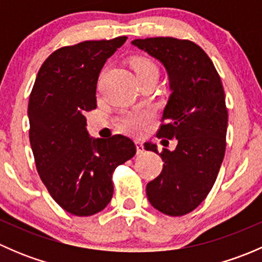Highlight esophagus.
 Segmentation results:
<instances>
[{"mask_svg": "<svg viewBox=\"0 0 262 262\" xmlns=\"http://www.w3.org/2000/svg\"><path fill=\"white\" fill-rule=\"evenodd\" d=\"M136 146H137V153H138V155H142V153L144 152L143 143H142L141 141H136Z\"/></svg>", "mask_w": 262, "mask_h": 262, "instance_id": "obj_1", "label": "esophagus"}]
</instances>
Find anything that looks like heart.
I'll return each mask as SVG.
<instances>
[{
	"instance_id": "1",
	"label": "heart",
	"mask_w": 262,
	"mask_h": 262,
	"mask_svg": "<svg viewBox=\"0 0 262 262\" xmlns=\"http://www.w3.org/2000/svg\"><path fill=\"white\" fill-rule=\"evenodd\" d=\"M137 76L146 72H157L155 63L147 58H139L133 63ZM150 119V113L148 112H132L128 113L120 119L119 125L123 130L130 134H142L147 128V124Z\"/></svg>"
}]
</instances>
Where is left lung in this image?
I'll return each instance as SVG.
<instances>
[{"mask_svg":"<svg viewBox=\"0 0 262 262\" xmlns=\"http://www.w3.org/2000/svg\"><path fill=\"white\" fill-rule=\"evenodd\" d=\"M132 43L167 71L171 95L157 137L178 139L175 149L160 153L165 163L147 184L148 200L161 213L185 215L207 198L223 162L228 125L223 84L212 59L192 41L157 36ZM144 148L158 153L156 144Z\"/></svg>","mask_w":262,"mask_h":262,"instance_id":"obj_1","label":"left lung"}]
</instances>
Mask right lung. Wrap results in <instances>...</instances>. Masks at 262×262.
<instances>
[{
    "mask_svg": "<svg viewBox=\"0 0 262 262\" xmlns=\"http://www.w3.org/2000/svg\"><path fill=\"white\" fill-rule=\"evenodd\" d=\"M126 40H86L62 47L44 60L29 97L31 149L50 196L66 212H101L114 192L113 172L137 152L128 137L92 139L84 112L96 109L101 68Z\"/></svg>",
    "mask_w": 262,
    "mask_h": 262,
    "instance_id": "add662e5",
    "label": "right lung"
}]
</instances>
